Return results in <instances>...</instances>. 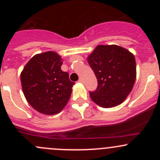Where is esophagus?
I'll return each mask as SVG.
<instances>
[{
  "instance_id": "1",
  "label": "esophagus",
  "mask_w": 160,
  "mask_h": 160,
  "mask_svg": "<svg viewBox=\"0 0 160 160\" xmlns=\"http://www.w3.org/2000/svg\"><path fill=\"white\" fill-rule=\"evenodd\" d=\"M83 79L82 78H80L79 79V80H78V83H83Z\"/></svg>"
}]
</instances>
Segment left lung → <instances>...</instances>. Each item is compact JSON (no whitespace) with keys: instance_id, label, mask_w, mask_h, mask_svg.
Masks as SVG:
<instances>
[{"instance_id":"8db88e82","label":"left lung","mask_w":160,"mask_h":160,"mask_svg":"<svg viewBox=\"0 0 160 160\" xmlns=\"http://www.w3.org/2000/svg\"><path fill=\"white\" fill-rule=\"evenodd\" d=\"M98 80L92 101L105 108L122 104L133 88L136 78L135 56L117 45H100L88 58Z\"/></svg>"}]
</instances>
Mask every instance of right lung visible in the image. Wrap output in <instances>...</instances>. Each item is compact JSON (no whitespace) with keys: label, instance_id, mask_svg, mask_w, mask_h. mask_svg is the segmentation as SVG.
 Instances as JSON below:
<instances>
[{"label":"right lung","instance_id":"1","mask_svg":"<svg viewBox=\"0 0 160 160\" xmlns=\"http://www.w3.org/2000/svg\"><path fill=\"white\" fill-rule=\"evenodd\" d=\"M61 56L55 52L36 54L21 72L22 90L28 104L44 114L60 112L67 105L73 82L61 70Z\"/></svg>","mask_w":160,"mask_h":160}]
</instances>
